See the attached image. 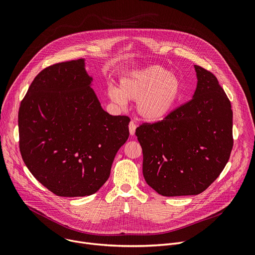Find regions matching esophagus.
Masks as SVG:
<instances>
[{
	"label": "esophagus",
	"instance_id": "1",
	"mask_svg": "<svg viewBox=\"0 0 255 255\" xmlns=\"http://www.w3.org/2000/svg\"><path fill=\"white\" fill-rule=\"evenodd\" d=\"M135 130H136V124L134 123V121H131L129 123V133L131 136H133L135 134Z\"/></svg>",
	"mask_w": 255,
	"mask_h": 255
}]
</instances>
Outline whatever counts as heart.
<instances>
[{
	"mask_svg": "<svg viewBox=\"0 0 255 255\" xmlns=\"http://www.w3.org/2000/svg\"><path fill=\"white\" fill-rule=\"evenodd\" d=\"M180 90L179 81L160 66H151L134 71L124 78L120 90L108 89V96L119 106H126L127 100L137 101L139 117L150 123L166 118L171 112Z\"/></svg>",
	"mask_w": 255,
	"mask_h": 255,
	"instance_id": "heart-1",
	"label": "heart"
}]
</instances>
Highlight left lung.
Segmentation results:
<instances>
[{"mask_svg":"<svg viewBox=\"0 0 255 255\" xmlns=\"http://www.w3.org/2000/svg\"><path fill=\"white\" fill-rule=\"evenodd\" d=\"M193 99L155 123L136 128L143 176L164 197L203 193L220 175L233 147L231 103L211 71L195 65Z\"/></svg>","mask_w":255,"mask_h":255,"instance_id":"8db88e82","label":"left lung"}]
</instances>
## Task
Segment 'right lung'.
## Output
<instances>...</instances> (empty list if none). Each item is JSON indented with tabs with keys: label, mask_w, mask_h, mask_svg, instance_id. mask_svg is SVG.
<instances>
[{
	"label": "right lung",
	"mask_w": 255,
	"mask_h": 255,
	"mask_svg": "<svg viewBox=\"0 0 255 255\" xmlns=\"http://www.w3.org/2000/svg\"><path fill=\"white\" fill-rule=\"evenodd\" d=\"M92 81L84 59L52 64L36 76L19 108L22 158L59 197L95 194L129 137V117L104 111Z\"/></svg>",
	"instance_id": "right-lung-1"
}]
</instances>
